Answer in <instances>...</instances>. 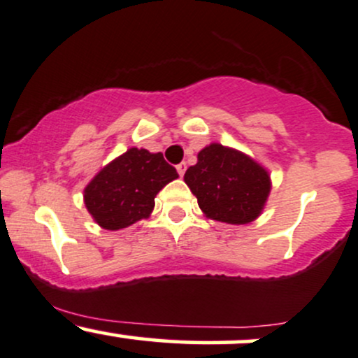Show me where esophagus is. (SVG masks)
Masks as SVG:
<instances>
[{"mask_svg":"<svg viewBox=\"0 0 358 358\" xmlns=\"http://www.w3.org/2000/svg\"><path fill=\"white\" fill-rule=\"evenodd\" d=\"M186 162H180V164H178V172H179V176L180 178H182L184 176V172H186Z\"/></svg>","mask_w":358,"mask_h":358,"instance_id":"esophagus-1","label":"esophagus"}]
</instances>
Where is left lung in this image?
I'll return each mask as SVG.
<instances>
[{
    "label": "left lung",
    "mask_w": 358,
    "mask_h": 358,
    "mask_svg": "<svg viewBox=\"0 0 358 358\" xmlns=\"http://www.w3.org/2000/svg\"><path fill=\"white\" fill-rule=\"evenodd\" d=\"M209 220L228 224L255 221L266 204L270 174L250 155L221 144H209L197 154V164L184 174Z\"/></svg>",
    "instance_id": "left-lung-1"
}]
</instances>
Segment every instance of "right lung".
I'll return each mask as SVG.
<instances>
[{
  "label": "right lung",
  "mask_w": 358,
  "mask_h": 358,
  "mask_svg": "<svg viewBox=\"0 0 358 358\" xmlns=\"http://www.w3.org/2000/svg\"><path fill=\"white\" fill-rule=\"evenodd\" d=\"M178 178L161 152L132 147L88 182L83 201L96 224L117 231L149 217L157 192Z\"/></svg>",
  "instance_id": "right-lung-1"
}]
</instances>
